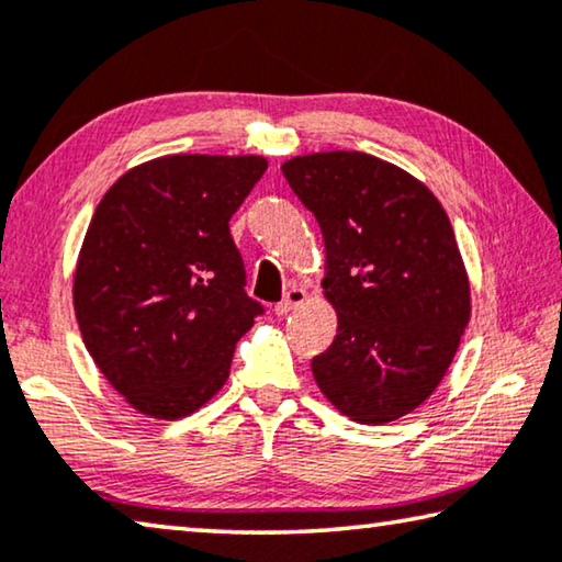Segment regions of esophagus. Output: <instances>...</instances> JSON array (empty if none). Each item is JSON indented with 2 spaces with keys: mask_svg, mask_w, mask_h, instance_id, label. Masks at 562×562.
<instances>
[{
  "mask_svg": "<svg viewBox=\"0 0 562 562\" xmlns=\"http://www.w3.org/2000/svg\"><path fill=\"white\" fill-rule=\"evenodd\" d=\"M305 302H307V292L302 288H292V290H288V295H284L280 305L274 307V315L278 317L288 315V313H292V310H297L300 305H305Z\"/></svg>",
  "mask_w": 562,
  "mask_h": 562,
  "instance_id": "esophagus-1",
  "label": "esophagus"
}]
</instances>
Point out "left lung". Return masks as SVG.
Returning <instances> with one entry per match:
<instances>
[{"mask_svg": "<svg viewBox=\"0 0 562 562\" xmlns=\"http://www.w3.org/2000/svg\"><path fill=\"white\" fill-rule=\"evenodd\" d=\"M282 175L325 239L337 335L313 358L317 387L355 423H393L435 393L470 323L448 212L417 177L364 153L300 155Z\"/></svg>", "mask_w": 562, "mask_h": 562, "instance_id": "1", "label": "left lung"}]
</instances>
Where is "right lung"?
I'll list each match as a JSON object with an SVG mask.
<instances>
[{
  "mask_svg": "<svg viewBox=\"0 0 562 562\" xmlns=\"http://www.w3.org/2000/svg\"><path fill=\"white\" fill-rule=\"evenodd\" d=\"M267 169L260 155H165L124 172L79 247L72 302L104 380L147 417L180 420L229 378L260 302L229 220Z\"/></svg>",
  "mask_w": 562,
  "mask_h": 562,
  "instance_id": "obj_1",
  "label": "right lung"
}]
</instances>
